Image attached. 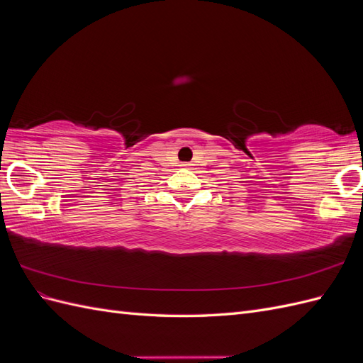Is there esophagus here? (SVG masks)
Instances as JSON below:
<instances>
[{
	"label": "esophagus",
	"mask_w": 363,
	"mask_h": 363,
	"mask_svg": "<svg viewBox=\"0 0 363 363\" xmlns=\"http://www.w3.org/2000/svg\"><path fill=\"white\" fill-rule=\"evenodd\" d=\"M180 167H182V168H186V169H189V168H191V163H189V162H183V163L180 164Z\"/></svg>",
	"instance_id": "esophagus-1"
}]
</instances>
